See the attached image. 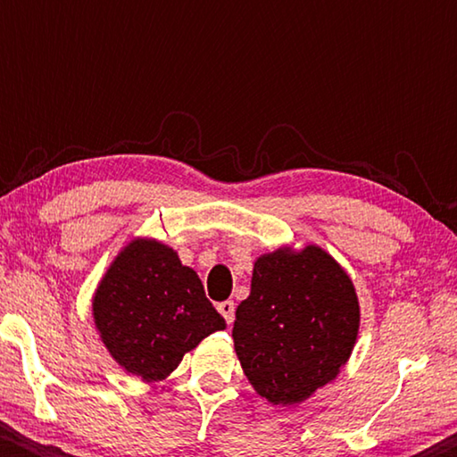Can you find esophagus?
Returning <instances> with one entry per match:
<instances>
[{
    "label": "esophagus",
    "mask_w": 457,
    "mask_h": 457,
    "mask_svg": "<svg viewBox=\"0 0 457 457\" xmlns=\"http://www.w3.org/2000/svg\"><path fill=\"white\" fill-rule=\"evenodd\" d=\"M218 312H220L224 320H227V324H230L235 320V302H230V299H227V302H220L218 303Z\"/></svg>",
    "instance_id": "1"
}]
</instances>
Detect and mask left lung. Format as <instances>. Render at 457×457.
Returning a JSON list of instances; mask_svg holds the SVG:
<instances>
[{
	"mask_svg": "<svg viewBox=\"0 0 457 457\" xmlns=\"http://www.w3.org/2000/svg\"><path fill=\"white\" fill-rule=\"evenodd\" d=\"M358 328V295L347 272L316 245L280 247L255 260L233 341L253 389L274 405H293L339 374Z\"/></svg>",
	"mask_w": 457,
	"mask_h": 457,
	"instance_id": "1",
	"label": "left lung"
}]
</instances>
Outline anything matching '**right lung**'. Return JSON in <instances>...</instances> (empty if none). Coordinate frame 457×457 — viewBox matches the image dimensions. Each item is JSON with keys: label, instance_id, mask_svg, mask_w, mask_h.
Instances as JSON below:
<instances>
[{"label": "right lung", "instance_id": "obj_1", "mask_svg": "<svg viewBox=\"0 0 457 457\" xmlns=\"http://www.w3.org/2000/svg\"><path fill=\"white\" fill-rule=\"evenodd\" d=\"M93 318L112 358L145 383L166 378L224 328L195 270L154 239H135L116 255L93 297Z\"/></svg>", "mask_w": 457, "mask_h": 457}]
</instances>
